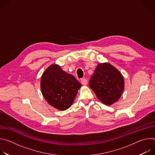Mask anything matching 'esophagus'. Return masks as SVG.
Masks as SVG:
<instances>
[{
    "label": "esophagus",
    "instance_id": "1",
    "mask_svg": "<svg viewBox=\"0 0 155 155\" xmlns=\"http://www.w3.org/2000/svg\"><path fill=\"white\" fill-rule=\"evenodd\" d=\"M81 84H83V85H84V86H86V84H87V80L86 79H85V78H82L81 80Z\"/></svg>",
    "mask_w": 155,
    "mask_h": 155
}]
</instances>
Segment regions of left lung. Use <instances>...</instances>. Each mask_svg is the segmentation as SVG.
<instances>
[{"mask_svg":"<svg viewBox=\"0 0 155 155\" xmlns=\"http://www.w3.org/2000/svg\"><path fill=\"white\" fill-rule=\"evenodd\" d=\"M97 99L107 105L117 102L124 89L121 73L108 62L99 64L89 81Z\"/></svg>","mask_w":155,"mask_h":155,"instance_id":"left-lung-1","label":"left lung"}]
</instances>
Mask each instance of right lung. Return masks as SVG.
Wrapping results in <instances>:
<instances>
[{"label":"right lung","instance_id":"right-lung-1","mask_svg":"<svg viewBox=\"0 0 155 155\" xmlns=\"http://www.w3.org/2000/svg\"><path fill=\"white\" fill-rule=\"evenodd\" d=\"M81 87V83L72 75L56 64L50 65L41 77L40 89L44 98L61 111L72 105Z\"/></svg>","mask_w":155,"mask_h":155}]
</instances>
